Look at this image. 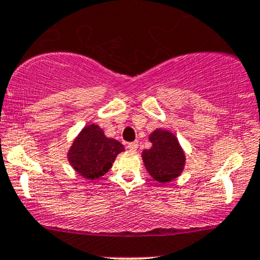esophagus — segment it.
<instances>
[{"instance_id":"esophagus-1","label":"esophagus","mask_w":260,"mask_h":260,"mask_svg":"<svg viewBox=\"0 0 260 260\" xmlns=\"http://www.w3.org/2000/svg\"><path fill=\"white\" fill-rule=\"evenodd\" d=\"M128 149L132 150V152H136L137 149H138V142H131V143H128Z\"/></svg>"}]
</instances>
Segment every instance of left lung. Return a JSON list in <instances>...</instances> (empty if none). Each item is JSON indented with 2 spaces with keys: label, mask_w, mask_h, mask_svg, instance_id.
Segmentation results:
<instances>
[{
  "label": "left lung",
  "mask_w": 260,
  "mask_h": 260,
  "mask_svg": "<svg viewBox=\"0 0 260 260\" xmlns=\"http://www.w3.org/2000/svg\"><path fill=\"white\" fill-rule=\"evenodd\" d=\"M149 141L152 148L142 153L147 172L162 184L175 180L184 170L186 159L178 138L169 131L158 128L149 136Z\"/></svg>",
  "instance_id": "1"
}]
</instances>
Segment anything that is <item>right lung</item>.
<instances>
[{"label":"right lung","instance_id":"add662e5","mask_svg":"<svg viewBox=\"0 0 260 260\" xmlns=\"http://www.w3.org/2000/svg\"><path fill=\"white\" fill-rule=\"evenodd\" d=\"M123 150V144L107 138L98 124H88L74 139L68 160L82 178L96 180L111 169L116 156Z\"/></svg>","mask_w":260,"mask_h":260}]
</instances>
